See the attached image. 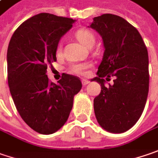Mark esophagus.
<instances>
[{
  "mask_svg": "<svg viewBox=\"0 0 158 158\" xmlns=\"http://www.w3.org/2000/svg\"><path fill=\"white\" fill-rule=\"evenodd\" d=\"M89 83H90L89 80H86V79H83V80H82V83H83V86H86Z\"/></svg>",
  "mask_w": 158,
  "mask_h": 158,
  "instance_id": "obj_1",
  "label": "esophagus"
}]
</instances>
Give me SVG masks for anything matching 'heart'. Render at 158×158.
I'll use <instances>...</instances> for the list:
<instances>
[{"instance_id": "b5f03b06", "label": "heart", "mask_w": 158, "mask_h": 158, "mask_svg": "<svg viewBox=\"0 0 158 158\" xmlns=\"http://www.w3.org/2000/svg\"><path fill=\"white\" fill-rule=\"evenodd\" d=\"M75 36L81 44L88 48L92 47L95 43V38H94L93 34L87 29L78 30L75 34ZM57 52L58 53H60L61 52L60 47L58 48ZM90 67H91V64H89V63H73L70 65L69 69L72 73H74L75 75H86L88 73V69Z\"/></svg>"}]
</instances>
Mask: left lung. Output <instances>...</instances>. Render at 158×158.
I'll return each mask as SVG.
<instances>
[{
  "instance_id": "obj_1",
  "label": "left lung",
  "mask_w": 158,
  "mask_h": 158,
  "mask_svg": "<svg viewBox=\"0 0 158 158\" xmlns=\"http://www.w3.org/2000/svg\"><path fill=\"white\" fill-rule=\"evenodd\" d=\"M89 27L96 30L104 44L98 76L101 91L94 99V112L99 125L109 132L122 133L139 119L146 105L149 75L148 55L138 30L123 18L103 14L93 19ZM114 76L106 87L104 77Z\"/></svg>"
}]
</instances>
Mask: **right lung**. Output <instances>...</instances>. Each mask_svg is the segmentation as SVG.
I'll return each mask as SVG.
<instances>
[{
	"label": "right lung",
	"instance_id": "1",
	"mask_svg": "<svg viewBox=\"0 0 158 158\" xmlns=\"http://www.w3.org/2000/svg\"><path fill=\"white\" fill-rule=\"evenodd\" d=\"M75 20L40 13L22 23L14 32L7 52L8 83L14 104L29 127L52 134L67 122L75 94L82 83L64 74L50 82L47 67L56 61L59 40Z\"/></svg>",
	"mask_w": 158,
	"mask_h": 158
}]
</instances>
